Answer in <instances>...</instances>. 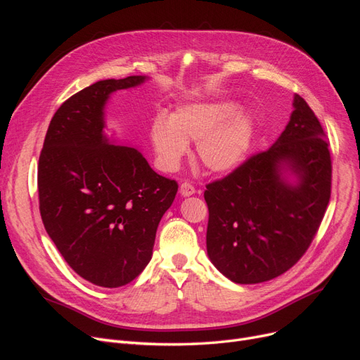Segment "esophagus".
Instances as JSON below:
<instances>
[{"label":"esophagus","instance_id":"esophagus-1","mask_svg":"<svg viewBox=\"0 0 360 360\" xmlns=\"http://www.w3.org/2000/svg\"><path fill=\"white\" fill-rule=\"evenodd\" d=\"M180 193L183 195V197H189V195H193L195 193L193 184L189 183V181H183L180 184Z\"/></svg>","mask_w":360,"mask_h":360}]
</instances>
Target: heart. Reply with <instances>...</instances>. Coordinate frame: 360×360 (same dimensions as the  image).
<instances>
[{
	"label": "heart",
	"instance_id": "b5f03b06",
	"mask_svg": "<svg viewBox=\"0 0 360 360\" xmlns=\"http://www.w3.org/2000/svg\"><path fill=\"white\" fill-rule=\"evenodd\" d=\"M254 135V123L246 112L228 101L197 102L180 106L176 112L158 117L150 138L160 167L177 168L189 143H195V158L209 172L224 174L245 160Z\"/></svg>",
	"mask_w": 360,
	"mask_h": 360
}]
</instances>
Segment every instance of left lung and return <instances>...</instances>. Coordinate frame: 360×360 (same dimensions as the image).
Instances as JSON below:
<instances>
[{
  "label": "left lung",
  "mask_w": 360,
  "mask_h": 360,
  "mask_svg": "<svg viewBox=\"0 0 360 360\" xmlns=\"http://www.w3.org/2000/svg\"><path fill=\"white\" fill-rule=\"evenodd\" d=\"M279 139L249 156L224 179L205 184L207 254L237 284H258L285 274L317 234L332 192L329 141L299 94ZM285 162L300 176L280 179Z\"/></svg>",
  "instance_id": "obj_1"
}]
</instances>
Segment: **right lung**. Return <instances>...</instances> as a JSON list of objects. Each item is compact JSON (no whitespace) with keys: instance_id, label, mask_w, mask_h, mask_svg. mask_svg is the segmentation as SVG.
Here are the masks:
<instances>
[{"instance_id":"1","label":"right lung","mask_w":360,"mask_h":360,"mask_svg":"<svg viewBox=\"0 0 360 360\" xmlns=\"http://www.w3.org/2000/svg\"><path fill=\"white\" fill-rule=\"evenodd\" d=\"M144 76L105 79L53 114L37 167L39 209L66 263L94 285L123 287L146 269L158 225L179 189L138 150L108 143L103 105Z\"/></svg>"}]
</instances>
